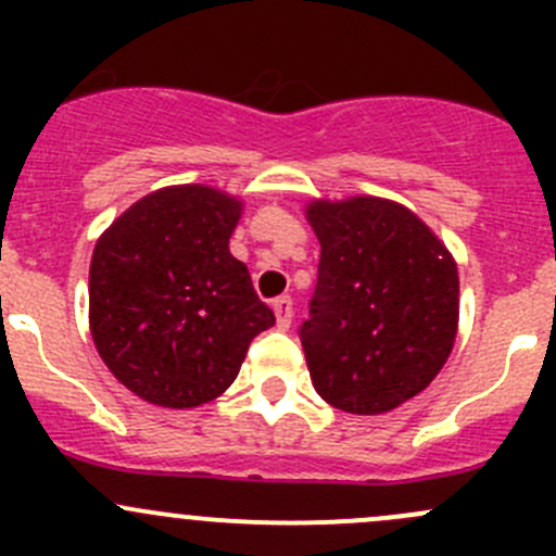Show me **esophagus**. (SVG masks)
I'll return each instance as SVG.
<instances>
[{
  "label": "esophagus",
  "mask_w": 556,
  "mask_h": 556,
  "mask_svg": "<svg viewBox=\"0 0 556 556\" xmlns=\"http://www.w3.org/2000/svg\"><path fill=\"white\" fill-rule=\"evenodd\" d=\"M274 314H277L279 328H290V319H293V301H290V295L274 301Z\"/></svg>",
  "instance_id": "1"
}]
</instances>
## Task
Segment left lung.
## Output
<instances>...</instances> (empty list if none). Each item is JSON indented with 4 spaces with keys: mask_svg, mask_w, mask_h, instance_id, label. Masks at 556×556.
<instances>
[{
    "mask_svg": "<svg viewBox=\"0 0 556 556\" xmlns=\"http://www.w3.org/2000/svg\"><path fill=\"white\" fill-rule=\"evenodd\" d=\"M317 288L299 328L312 384L350 414L419 395L457 336V263L406 206L377 195L312 201Z\"/></svg>",
    "mask_w": 556,
    "mask_h": 556,
    "instance_id": "1",
    "label": "left lung"
}]
</instances>
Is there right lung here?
<instances>
[{
  "mask_svg": "<svg viewBox=\"0 0 556 556\" xmlns=\"http://www.w3.org/2000/svg\"><path fill=\"white\" fill-rule=\"evenodd\" d=\"M239 217L242 201L223 190L172 185L128 206L93 247V344L142 401H215L237 379L250 341L274 325L228 250Z\"/></svg>",
  "mask_w": 556,
  "mask_h": 556,
  "instance_id": "add662e5",
  "label": "right lung"
}]
</instances>
